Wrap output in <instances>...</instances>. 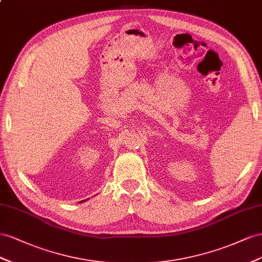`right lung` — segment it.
I'll return each mask as SVG.
<instances>
[{
	"label": "right lung",
	"mask_w": 262,
	"mask_h": 262,
	"mask_svg": "<svg viewBox=\"0 0 262 262\" xmlns=\"http://www.w3.org/2000/svg\"><path fill=\"white\" fill-rule=\"evenodd\" d=\"M81 202H83V201H81Z\"/></svg>",
	"instance_id": "1"
}]
</instances>
